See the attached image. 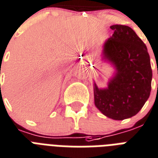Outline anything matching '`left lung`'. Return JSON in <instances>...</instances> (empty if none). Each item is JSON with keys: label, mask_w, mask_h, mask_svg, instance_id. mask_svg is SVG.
<instances>
[{"label": "left lung", "mask_w": 158, "mask_h": 158, "mask_svg": "<svg viewBox=\"0 0 158 158\" xmlns=\"http://www.w3.org/2000/svg\"><path fill=\"white\" fill-rule=\"evenodd\" d=\"M114 34L104 43L102 59L114 68L106 88L94 82L95 106L114 120L131 118L139 113L151 92L152 78L146 45L127 25L114 24Z\"/></svg>", "instance_id": "left-lung-1"}]
</instances>
